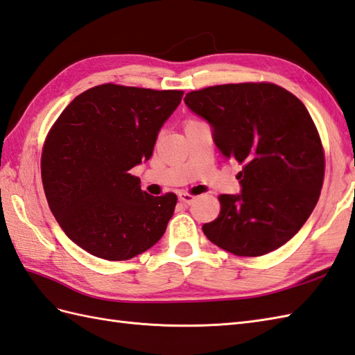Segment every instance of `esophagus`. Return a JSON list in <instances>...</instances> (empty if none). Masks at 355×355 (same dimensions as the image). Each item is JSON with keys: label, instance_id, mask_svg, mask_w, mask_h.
I'll return each mask as SVG.
<instances>
[{"label": "esophagus", "instance_id": "obj_1", "mask_svg": "<svg viewBox=\"0 0 355 355\" xmlns=\"http://www.w3.org/2000/svg\"><path fill=\"white\" fill-rule=\"evenodd\" d=\"M179 199H180V202L185 203V205H191L196 200V196H193L190 193H180Z\"/></svg>", "mask_w": 355, "mask_h": 355}]
</instances>
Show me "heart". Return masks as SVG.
I'll list each match as a JSON object with an SVG mask.
<instances>
[{"instance_id": "b5f03b06", "label": "heart", "mask_w": 355, "mask_h": 355, "mask_svg": "<svg viewBox=\"0 0 355 355\" xmlns=\"http://www.w3.org/2000/svg\"><path fill=\"white\" fill-rule=\"evenodd\" d=\"M199 120H196V118H188V120H185L184 121V128L185 125H188V124H193V123H198Z\"/></svg>"}]
</instances>
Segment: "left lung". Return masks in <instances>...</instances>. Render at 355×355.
<instances>
[{
    "mask_svg": "<svg viewBox=\"0 0 355 355\" xmlns=\"http://www.w3.org/2000/svg\"><path fill=\"white\" fill-rule=\"evenodd\" d=\"M225 157L237 161L241 194H220V214L202 226L211 243L239 257H261L301 230L319 200L325 153L304 103L269 82L191 91Z\"/></svg>",
    "mask_w": 355,
    "mask_h": 355,
    "instance_id": "8db88e82",
    "label": "left lung"
}]
</instances>
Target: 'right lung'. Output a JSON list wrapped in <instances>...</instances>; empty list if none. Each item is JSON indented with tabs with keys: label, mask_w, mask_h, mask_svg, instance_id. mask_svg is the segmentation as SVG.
<instances>
[{
	"label": "right lung",
	"mask_w": 355,
	"mask_h": 355,
	"mask_svg": "<svg viewBox=\"0 0 355 355\" xmlns=\"http://www.w3.org/2000/svg\"><path fill=\"white\" fill-rule=\"evenodd\" d=\"M184 91L105 83L82 92L45 138L44 191L53 216L91 255L125 261L161 240L178 202L141 190L130 170L153 153Z\"/></svg>",
	"instance_id": "right-lung-1"
}]
</instances>
